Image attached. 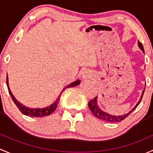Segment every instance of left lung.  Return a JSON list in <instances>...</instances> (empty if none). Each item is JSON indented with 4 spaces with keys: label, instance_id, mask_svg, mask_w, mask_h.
I'll return each mask as SVG.
<instances>
[{
    "label": "left lung",
    "instance_id": "left-lung-1",
    "mask_svg": "<svg viewBox=\"0 0 153 153\" xmlns=\"http://www.w3.org/2000/svg\"><path fill=\"white\" fill-rule=\"evenodd\" d=\"M138 46H139V48H141V51H142L143 52H144V47H143L142 44H141L140 42H138ZM144 90H145V88H144V91H143L141 99H140L139 101H138V103L135 105L134 108H133L130 112H128V113H126V114L124 115H122V116H113V115L109 114V113H106V112H104L103 111H102V110L99 108L98 105H97V97H95L94 100H91L89 102H88V107H89L90 110H91V112H92L93 114H94L97 118L101 119V120L105 121V122H113V123H114V122H121V121L124 120L125 118H127V116H128L129 115H130V113H131L132 112L134 111L135 108H137V106L139 105V103L141 102V100H142V97H143V94H144Z\"/></svg>",
    "mask_w": 153,
    "mask_h": 153
}]
</instances>
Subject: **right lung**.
Segmentation results:
<instances>
[{
	"label": "right lung",
	"mask_w": 153,
	"mask_h": 153,
	"mask_svg": "<svg viewBox=\"0 0 153 153\" xmlns=\"http://www.w3.org/2000/svg\"><path fill=\"white\" fill-rule=\"evenodd\" d=\"M79 83H80L79 80H76V81H75V82H74L71 83V84L68 85L67 86H65V87L63 88V90L62 91V92L65 89V88L75 87V86L78 85ZM6 85H7V86H8V85H9V83H8V76H7V78H6ZM8 88H9V86H8ZM62 92H61V94H62ZM9 94H10V96H11V97H12L13 102H15V104L16 105V106L18 107V109L20 110V111L23 114L26 115V116H31V117H43V116H49L51 113H53V112L56 110L58 103H59V100H60V96H61V94H60L59 95V97H57V99H56V100H55L53 103H51V105H48V106L45 107V108H28V107L23 106L21 103H20L18 101H17L16 99H15V97H14V96L12 95V92H11L9 88Z\"/></svg>",
	"instance_id": "right-lung-1"
}]
</instances>
